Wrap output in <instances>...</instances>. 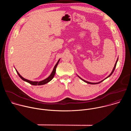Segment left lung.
<instances>
[{
	"instance_id": "left-lung-1",
	"label": "left lung",
	"mask_w": 131,
	"mask_h": 131,
	"mask_svg": "<svg viewBox=\"0 0 131 131\" xmlns=\"http://www.w3.org/2000/svg\"><path fill=\"white\" fill-rule=\"evenodd\" d=\"M118 58L117 59V60L116 61V63H115V66H114V68H113V70H112V71H111V73L109 74V75L107 77H106V78H105L104 80H102L101 81H100V82H96V83H93V82H89V81H85V80H83V79H82L81 78H80L79 76H78V77L80 79H81L82 81H83L84 82H86V83H89V84H98V83H101V82H102V81H103L104 80H105L106 79H107V78H108V77H109L112 74H113V73L114 72V70H115V68H116V65H117V62H118Z\"/></svg>"
}]
</instances>
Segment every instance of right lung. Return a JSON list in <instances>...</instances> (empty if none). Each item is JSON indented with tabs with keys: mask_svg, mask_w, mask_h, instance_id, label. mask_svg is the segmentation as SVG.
<instances>
[{
	"mask_svg": "<svg viewBox=\"0 0 131 131\" xmlns=\"http://www.w3.org/2000/svg\"><path fill=\"white\" fill-rule=\"evenodd\" d=\"M60 59H59V60H58V62L57 63V64H55V66L54 67V68H53V71H52V72H51L50 75L48 78H47L46 79H44V80H42V81H32L27 80V79H25V78H24L22 76L20 75V74L19 73H18V72L16 69H15V70H16V71L17 73L18 74V75L19 76V77H20L23 80H24V81H26V82H27L30 83V84L34 85H43V84H45L48 83L49 82H50V81L53 78V77H54V75H55V72H56V68H57V66H58V64H59V62H60Z\"/></svg>",
	"mask_w": 131,
	"mask_h": 131,
	"instance_id": "1",
	"label": "right lung"
}]
</instances>
